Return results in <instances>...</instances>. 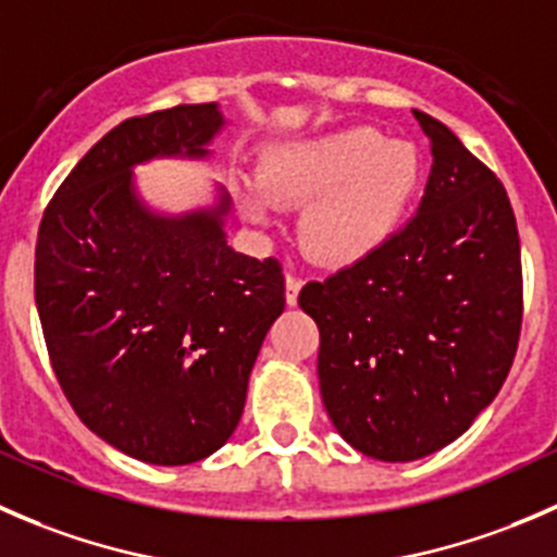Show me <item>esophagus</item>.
I'll list each match as a JSON object with an SVG mask.
<instances>
[{"label":"esophagus","instance_id":"obj_1","mask_svg":"<svg viewBox=\"0 0 557 557\" xmlns=\"http://www.w3.org/2000/svg\"><path fill=\"white\" fill-rule=\"evenodd\" d=\"M299 290L301 280L296 277V274H288V277H285V301H288L290 307H296V301H299Z\"/></svg>","mask_w":557,"mask_h":557}]
</instances>
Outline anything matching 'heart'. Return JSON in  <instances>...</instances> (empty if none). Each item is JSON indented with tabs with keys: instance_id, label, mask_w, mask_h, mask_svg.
I'll return each instance as SVG.
<instances>
[{
	"instance_id": "1",
	"label": "heart",
	"mask_w": 557,
	"mask_h": 557,
	"mask_svg": "<svg viewBox=\"0 0 557 557\" xmlns=\"http://www.w3.org/2000/svg\"><path fill=\"white\" fill-rule=\"evenodd\" d=\"M420 153L412 143L377 128L350 126L314 139H294L263 161L247 194L245 215L263 223L269 201L307 207L301 243L318 261L352 267L372 258L401 228L420 188Z\"/></svg>"
}]
</instances>
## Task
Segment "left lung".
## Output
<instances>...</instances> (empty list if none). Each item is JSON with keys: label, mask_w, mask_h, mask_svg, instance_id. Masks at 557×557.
<instances>
[{"label": "left lung", "mask_w": 557, "mask_h": 557, "mask_svg": "<svg viewBox=\"0 0 557 557\" xmlns=\"http://www.w3.org/2000/svg\"><path fill=\"white\" fill-rule=\"evenodd\" d=\"M418 215L372 258L307 283L320 396L347 445L407 463L458 440L512 369L522 323L520 237L498 177L436 117Z\"/></svg>", "instance_id": "8db88e82"}]
</instances>
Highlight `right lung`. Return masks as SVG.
Instances as JSON below:
<instances>
[{"label":"right lung","instance_id":"right-lung-1","mask_svg":"<svg viewBox=\"0 0 557 557\" xmlns=\"http://www.w3.org/2000/svg\"><path fill=\"white\" fill-rule=\"evenodd\" d=\"M223 123L215 102L128 117L39 223L35 299L55 380L94 434L145 463L185 466L226 445L285 310L277 258L226 245V190L185 215H159L134 190V166L205 159Z\"/></svg>","mask_w":557,"mask_h":557}]
</instances>
